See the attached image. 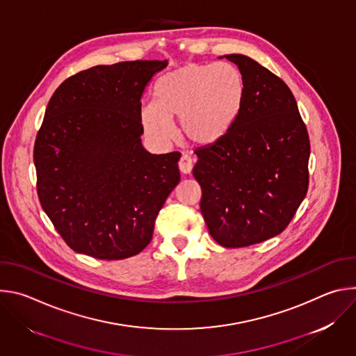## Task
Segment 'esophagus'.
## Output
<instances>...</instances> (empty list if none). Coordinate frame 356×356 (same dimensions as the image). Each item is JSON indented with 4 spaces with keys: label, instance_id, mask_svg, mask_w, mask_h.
Here are the masks:
<instances>
[{
    "label": "esophagus",
    "instance_id": "34e87169",
    "mask_svg": "<svg viewBox=\"0 0 356 356\" xmlns=\"http://www.w3.org/2000/svg\"><path fill=\"white\" fill-rule=\"evenodd\" d=\"M179 169L184 175H190L193 170V159L188 155H183L179 161Z\"/></svg>",
    "mask_w": 356,
    "mask_h": 356
}]
</instances>
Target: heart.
<instances>
[{
    "instance_id": "heart-1",
    "label": "heart",
    "mask_w": 356,
    "mask_h": 356,
    "mask_svg": "<svg viewBox=\"0 0 356 356\" xmlns=\"http://www.w3.org/2000/svg\"><path fill=\"white\" fill-rule=\"evenodd\" d=\"M243 94L239 70L229 63L188 65L161 77L155 103L145 104L140 118L156 139H170V118L180 120L181 134L193 143L220 139L235 120Z\"/></svg>"
}]
</instances>
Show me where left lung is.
Instances as JSON below:
<instances>
[{"mask_svg": "<svg viewBox=\"0 0 356 356\" xmlns=\"http://www.w3.org/2000/svg\"><path fill=\"white\" fill-rule=\"evenodd\" d=\"M243 80L239 111L216 142L198 147L193 175L211 236L242 248L279 235L309 188L310 139L286 83L243 55H225Z\"/></svg>", "mask_w": 356, "mask_h": 356, "instance_id": "left-lung-1", "label": "left lung"}]
</instances>
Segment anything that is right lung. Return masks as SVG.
Segmentation results:
<instances>
[{
    "label": "right lung",
    "mask_w": 356,
    "mask_h": 356,
    "mask_svg": "<svg viewBox=\"0 0 356 356\" xmlns=\"http://www.w3.org/2000/svg\"><path fill=\"white\" fill-rule=\"evenodd\" d=\"M166 66H95L65 80L49 101L33 147L38 197L74 252L117 261L152 239L180 181L179 152L149 154L140 139L142 94Z\"/></svg>",
    "instance_id": "1"
}]
</instances>
